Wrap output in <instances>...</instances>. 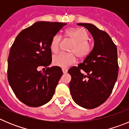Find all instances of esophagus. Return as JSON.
I'll list each match as a JSON object with an SVG mask.
<instances>
[{"instance_id":"1","label":"esophagus","mask_w":129,"mask_h":129,"mask_svg":"<svg viewBox=\"0 0 129 129\" xmlns=\"http://www.w3.org/2000/svg\"><path fill=\"white\" fill-rule=\"evenodd\" d=\"M62 72H63L64 74H66V73L68 72V70H67V69H66V68H62Z\"/></svg>"}]
</instances>
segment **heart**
Wrapping results in <instances>:
<instances>
[{"label":"heart","mask_w":129,"mask_h":129,"mask_svg":"<svg viewBox=\"0 0 129 129\" xmlns=\"http://www.w3.org/2000/svg\"><path fill=\"white\" fill-rule=\"evenodd\" d=\"M65 36L75 42L70 52L75 53L78 57L85 58L90 53L92 45L88 41L89 37L85 29L81 28H68L65 31ZM61 40V37L58 34L53 35L52 38L50 48L53 53H57L59 51ZM75 54L72 53H60L55 55L52 61L53 64L61 68H67L76 62V57Z\"/></svg>","instance_id":"1"}]
</instances>
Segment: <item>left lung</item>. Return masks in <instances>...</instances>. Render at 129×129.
Masks as SVG:
<instances>
[{
  "mask_svg": "<svg viewBox=\"0 0 129 129\" xmlns=\"http://www.w3.org/2000/svg\"><path fill=\"white\" fill-rule=\"evenodd\" d=\"M77 24L88 30L94 39V45L83 62L68 70L72 77L69 88L76 104L92 109L103 104L113 90L119 69L117 47L105 31L94 25Z\"/></svg>",
  "mask_w": 129,
  "mask_h": 129,
  "instance_id": "8db88e82",
  "label": "left lung"
}]
</instances>
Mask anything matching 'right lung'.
Returning a JSON list of instances; mask_svg holds the SVG:
<instances>
[{
	"instance_id": "1",
	"label": "right lung",
	"mask_w": 129,
	"mask_h": 129,
	"mask_svg": "<svg viewBox=\"0 0 129 129\" xmlns=\"http://www.w3.org/2000/svg\"><path fill=\"white\" fill-rule=\"evenodd\" d=\"M62 22L39 21L23 29L10 49L8 61V79L14 94L21 102L37 107L50 101L62 75L52 62L50 44L53 35L67 25ZM40 67L46 68L41 73Z\"/></svg>"
}]
</instances>
